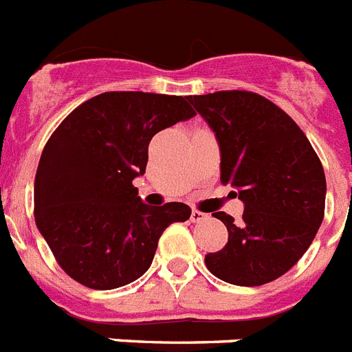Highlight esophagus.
I'll return each instance as SVG.
<instances>
[{
    "instance_id": "34e87169",
    "label": "esophagus",
    "mask_w": 352,
    "mask_h": 352,
    "mask_svg": "<svg viewBox=\"0 0 352 352\" xmlns=\"http://www.w3.org/2000/svg\"><path fill=\"white\" fill-rule=\"evenodd\" d=\"M208 217V215H206L205 212H201V210H192V213H190V221L192 222H201V221H205V219Z\"/></svg>"
}]
</instances>
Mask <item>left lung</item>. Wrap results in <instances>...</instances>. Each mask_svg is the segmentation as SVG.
I'll use <instances>...</instances> for the list:
<instances>
[{"instance_id":"obj_1","label":"left lung","mask_w":352,"mask_h":352,"mask_svg":"<svg viewBox=\"0 0 352 352\" xmlns=\"http://www.w3.org/2000/svg\"><path fill=\"white\" fill-rule=\"evenodd\" d=\"M221 147V182L239 188V222L228 244L205 256L213 276L239 287L270 283L292 269L314 242L324 219L326 176L319 156L292 117L249 90L188 96Z\"/></svg>"}]
</instances>
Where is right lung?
Masks as SVG:
<instances>
[{
  "label": "right lung",
  "mask_w": 352,
  "mask_h": 352,
  "mask_svg": "<svg viewBox=\"0 0 352 352\" xmlns=\"http://www.w3.org/2000/svg\"><path fill=\"white\" fill-rule=\"evenodd\" d=\"M196 116L183 96L103 92L53 131L41 155L33 215L65 274L112 290L149 269L162 233L190 217V206H147L133 179L146 173L158 131Z\"/></svg>",
  "instance_id": "right-lung-1"
}]
</instances>
